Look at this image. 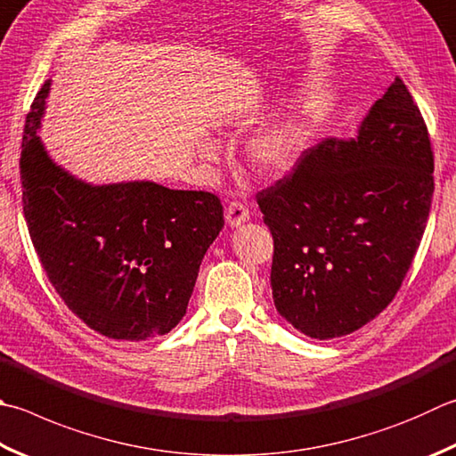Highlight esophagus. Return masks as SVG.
<instances>
[{"label": "esophagus", "mask_w": 456, "mask_h": 456, "mask_svg": "<svg viewBox=\"0 0 456 456\" xmlns=\"http://www.w3.org/2000/svg\"><path fill=\"white\" fill-rule=\"evenodd\" d=\"M248 218H250V208H248V206H246L244 202L232 200V202L228 204V208H226V220H228V224H230L232 228L244 224V222H246Z\"/></svg>", "instance_id": "34e87169"}]
</instances>
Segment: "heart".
Here are the masks:
<instances>
[{
  "label": "heart",
  "mask_w": 456,
  "mask_h": 456,
  "mask_svg": "<svg viewBox=\"0 0 456 456\" xmlns=\"http://www.w3.org/2000/svg\"><path fill=\"white\" fill-rule=\"evenodd\" d=\"M299 144H302V136H299L296 126L278 125L256 136L248 147V157H250L257 173L276 176L294 165L299 154ZM202 157L206 160H216V147L210 142L204 144Z\"/></svg>",
  "instance_id": "b5f03b06"
}]
</instances>
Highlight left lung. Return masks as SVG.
Instances as JSON below:
<instances>
[{"instance_id":"left-lung-1","label":"left lung","mask_w":456,"mask_h":456,"mask_svg":"<svg viewBox=\"0 0 456 456\" xmlns=\"http://www.w3.org/2000/svg\"><path fill=\"white\" fill-rule=\"evenodd\" d=\"M425 118L399 77L357 139L320 141L257 192L273 238L272 296L315 339L375 320L413 264L435 192Z\"/></svg>"}]
</instances>
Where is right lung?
Instances as JSON below:
<instances>
[{"label": "right lung", "instance_id": "right-lung-1", "mask_svg": "<svg viewBox=\"0 0 456 456\" xmlns=\"http://www.w3.org/2000/svg\"><path fill=\"white\" fill-rule=\"evenodd\" d=\"M49 81L25 118L23 216L65 305L110 339L142 341L183 320L202 257L224 226L216 194L154 183L91 186L47 157L37 136Z\"/></svg>", "mask_w": 456, "mask_h": 456}]
</instances>
